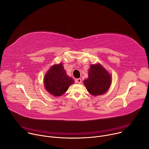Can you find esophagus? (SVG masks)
<instances>
[{"mask_svg": "<svg viewBox=\"0 0 149 149\" xmlns=\"http://www.w3.org/2000/svg\"><path fill=\"white\" fill-rule=\"evenodd\" d=\"M76 82H77V83H78V84H81V82H82V79H81V78H77V79H76Z\"/></svg>", "mask_w": 149, "mask_h": 149, "instance_id": "obj_1", "label": "esophagus"}]
</instances>
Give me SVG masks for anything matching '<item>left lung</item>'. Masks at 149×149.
<instances>
[{
  "instance_id": "1",
  "label": "left lung",
  "mask_w": 149,
  "mask_h": 149,
  "mask_svg": "<svg viewBox=\"0 0 149 149\" xmlns=\"http://www.w3.org/2000/svg\"><path fill=\"white\" fill-rule=\"evenodd\" d=\"M84 83L87 91L92 95H100L107 91L111 83V75L101 65H91L88 78Z\"/></svg>"
}]
</instances>
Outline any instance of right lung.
I'll return each mask as SVG.
<instances>
[{
  "label": "right lung",
  "instance_id": "1",
  "mask_svg": "<svg viewBox=\"0 0 149 149\" xmlns=\"http://www.w3.org/2000/svg\"><path fill=\"white\" fill-rule=\"evenodd\" d=\"M72 84L74 80L67 75L62 63L52 66L44 78L46 90L55 96L64 94Z\"/></svg>",
  "mask_w": 149,
  "mask_h": 149
}]
</instances>
